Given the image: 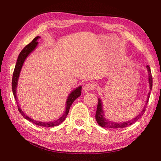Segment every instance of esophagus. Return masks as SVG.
<instances>
[{"label": "esophagus", "mask_w": 161, "mask_h": 161, "mask_svg": "<svg viewBox=\"0 0 161 161\" xmlns=\"http://www.w3.org/2000/svg\"><path fill=\"white\" fill-rule=\"evenodd\" d=\"M95 87V85L92 83H88L86 84L84 87H83V90L85 92H89L92 89H94Z\"/></svg>", "instance_id": "esophagus-1"}]
</instances>
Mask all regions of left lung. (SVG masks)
<instances>
[{
  "mask_svg": "<svg viewBox=\"0 0 161 161\" xmlns=\"http://www.w3.org/2000/svg\"><path fill=\"white\" fill-rule=\"evenodd\" d=\"M147 70L148 72V82H149V85H150V90L151 91V90H152V88H153V77H152V74H151L150 66H147ZM150 91L148 92L147 99V101H146L145 106L143 108L142 111H141V113L136 116V118H134V119L127 121H124V122H115V121H109L108 119H107L105 118L104 111L103 109V104H102L101 99L99 98L98 99V105H97V111H96V114H95V119H96L97 122L98 123V124L100 126H101V127L108 128H114V129L115 128H123L128 127V126H129V125H132L134 123H135V121H137L144 113L145 108H146V107H147V105L148 100H149Z\"/></svg>",
  "mask_w": 161,
  "mask_h": 161,
  "instance_id": "obj_1",
  "label": "left lung"
}]
</instances>
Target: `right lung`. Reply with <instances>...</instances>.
<instances>
[{
    "label": "right lung",
    "mask_w": 161,
    "mask_h": 161,
    "mask_svg": "<svg viewBox=\"0 0 161 161\" xmlns=\"http://www.w3.org/2000/svg\"><path fill=\"white\" fill-rule=\"evenodd\" d=\"M40 36H37L35 38L33 39L32 42L29 43L28 45H27L25 47L23 48L21 53H19V55L18 56L17 60L15 67H14V70L13 72V79H12V90L13 92V95L14 99H15L16 103L17 104V108L19 111L20 112V114L24 117V118H25L28 121H30V122L33 123V124H36L37 125H40V126H43V127H54V126H57L58 125H60L61 123H62L65 118H66V116L69 114V109L71 105L72 104L73 102L78 97H79L80 95H81V89H82V86H79V87H77L75 90H73L69 94V97H68L67 100H66V108H65V111L64 112V114L62 115L61 118L59 119H57L56 120L54 121H48V122H43V121H36L33 119H31L30 117L27 116L26 114L24 113V112L22 111V109L20 108V107L18 105V102L17 98V85H18V80H19V75H20V72L22 69V66L24 62L26 60L27 57L30 54V53L36 49L38 45V42L37 40L40 39Z\"/></svg>",
    "instance_id": "obj_1"
}]
</instances>
